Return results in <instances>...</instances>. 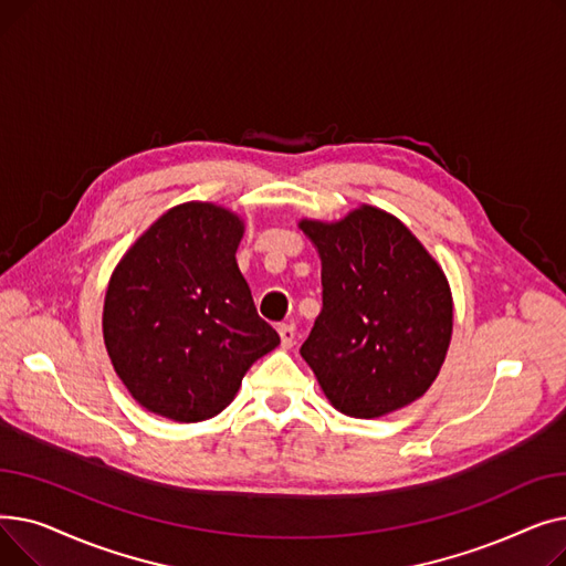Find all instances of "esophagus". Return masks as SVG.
Listing matches in <instances>:
<instances>
[{"instance_id":"obj_1","label":"esophagus","mask_w":566,"mask_h":566,"mask_svg":"<svg viewBox=\"0 0 566 566\" xmlns=\"http://www.w3.org/2000/svg\"><path fill=\"white\" fill-rule=\"evenodd\" d=\"M277 333H280L282 346H284V348H291L293 342H295V325H293V323H280V325H277Z\"/></svg>"}]
</instances>
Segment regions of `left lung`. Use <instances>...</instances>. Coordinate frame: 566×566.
<instances>
[{"mask_svg": "<svg viewBox=\"0 0 566 566\" xmlns=\"http://www.w3.org/2000/svg\"><path fill=\"white\" fill-rule=\"evenodd\" d=\"M321 256L323 307L301 355L337 410L380 418L422 397L452 337L440 265L397 218L363 206L335 224L303 220Z\"/></svg>", "mask_w": 566, "mask_h": 566, "instance_id": "1", "label": "left lung"}]
</instances>
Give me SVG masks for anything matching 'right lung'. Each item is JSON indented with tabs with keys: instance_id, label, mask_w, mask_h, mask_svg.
Segmentation results:
<instances>
[{
	"instance_id": "add662e5",
	"label": "right lung",
	"mask_w": 566,
	"mask_h": 566,
	"mask_svg": "<svg viewBox=\"0 0 566 566\" xmlns=\"http://www.w3.org/2000/svg\"><path fill=\"white\" fill-rule=\"evenodd\" d=\"M243 224L213 203H184L116 265L103 335L116 376L146 410L176 422L216 418L250 365L280 344L238 271Z\"/></svg>"
}]
</instances>
